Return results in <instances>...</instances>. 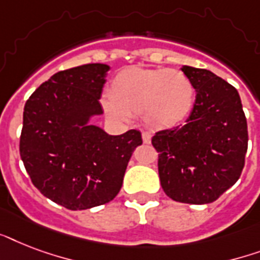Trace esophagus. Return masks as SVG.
<instances>
[{
  "label": "esophagus",
  "instance_id": "1",
  "mask_svg": "<svg viewBox=\"0 0 260 260\" xmlns=\"http://www.w3.org/2000/svg\"><path fill=\"white\" fill-rule=\"evenodd\" d=\"M142 138H143V143H144V144H150V143H151V135L148 134V132H143Z\"/></svg>",
  "mask_w": 260,
  "mask_h": 260
}]
</instances>
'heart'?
Instances as JSON below:
<instances>
[{
  "label": "heart",
  "mask_w": 260,
  "mask_h": 260,
  "mask_svg": "<svg viewBox=\"0 0 260 260\" xmlns=\"http://www.w3.org/2000/svg\"><path fill=\"white\" fill-rule=\"evenodd\" d=\"M194 104V86L179 70H147L132 67L114 78L112 93L102 97V106L114 120L128 121L132 114L155 128L182 122Z\"/></svg>",
  "instance_id": "1"
}]
</instances>
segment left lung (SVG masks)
<instances>
[{"mask_svg":"<svg viewBox=\"0 0 260 260\" xmlns=\"http://www.w3.org/2000/svg\"><path fill=\"white\" fill-rule=\"evenodd\" d=\"M196 101L183 125L159 131L152 146L165 193L202 205L234 186L244 167L248 131L238 90L205 69L182 66Z\"/></svg>","mask_w":260,"mask_h":260,"instance_id":"8db88e82","label":"left lung"}]
</instances>
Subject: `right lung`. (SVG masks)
Instances as JSON below:
<instances>
[{
  "label": "right lung",
  "instance_id": "add662e5",
  "mask_svg": "<svg viewBox=\"0 0 260 260\" xmlns=\"http://www.w3.org/2000/svg\"><path fill=\"white\" fill-rule=\"evenodd\" d=\"M110 67L89 63L59 71L25 102L20 156L30 181L44 197L70 210L112 201L142 134H106L90 120L100 104Z\"/></svg>",
  "mask_w": 260,
  "mask_h": 260
}]
</instances>
